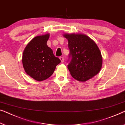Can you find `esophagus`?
Instances as JSON below:
<instances>
[{
  "instance_id": "1",
  "label": "esophagus",
  "mask_w": 125,
  "mask_h": 125,
  "mask_svg": "<svg viewBox=\"0 0 125 125\" xmlns=\"http://www.w3.org/2000/svg\"><path fill=\"white\" fill-rule=\"evenodd\" d=\"M59 59H60L61 62H62V63L64 62V58L62 57H61L59 58Z\"/></svg>"
}]
</instances>
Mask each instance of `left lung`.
I'll return each mask as SVG.
<instances>
[{"label":"left lung","instance_id":"8db88e82","mask_svg":"<svg viewBox=\"0 0 125 125\" xmlns=\"http://www.w3.org/2000/svg\"><path fill=\"white\" fill-rule=\"evenodd\" d=\"M68 40L70 58L68 69L75 79L85 82L100 73L103 57L97 45L87 35L81 33H64Z\"/></svg>","mask_w":125,"mask_h":125}]
</instances>
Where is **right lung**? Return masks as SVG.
<instances>
[{
  "instance_id": "1",
  "label": "right lung",
  "mask_w": 125,
  "mask_h": 125,
  "mask_svg": "<svg viewBox=\"0 0 125 125\" xmlns=\"http://www.w3.org/2000/svg\"><path fill=\"white\" fill-rule=\"evenodd\" d=\"M49 37V33L35 37L26 46L22 54V63L25 73L39 82L52 76L56 66L61 63L47 45Z\"/></svg>"
}]
</instances>
